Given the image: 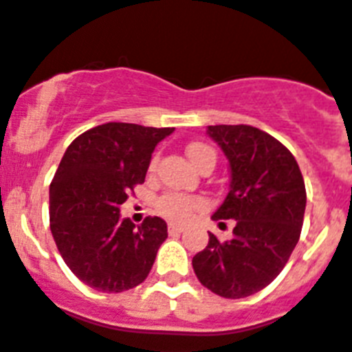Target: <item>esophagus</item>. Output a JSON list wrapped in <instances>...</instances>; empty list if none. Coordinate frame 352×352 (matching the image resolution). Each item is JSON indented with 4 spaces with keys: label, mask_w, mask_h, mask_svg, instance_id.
<instances>
[{
    "label": "esophagus",
    "mask_w": 352,
    "mask_h": 352,
    "mask_svg": "<svg viewBox=\"0 0 352 352\" xmlns=\"http://www.w3.org/2000/svg\"><path fill=\"white\" fill-rule=\"evenodd\" d=\"M182 232H183V226H179V225H174V223H170V225H169V234H170V235L182 234Z\"/></svg>",
    "instance_id": "1"
}]
</instances>
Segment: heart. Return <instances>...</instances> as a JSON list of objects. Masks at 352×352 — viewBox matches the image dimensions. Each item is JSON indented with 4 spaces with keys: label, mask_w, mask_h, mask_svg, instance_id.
<instances>
[{
    "label": "heart",
    "mask_w": 352,
    "mask_h": 352,
    "mask_svg": "<svg viewBox=\"0 0 352 352\" xmlns=\"http://www.w3.org/2000/svg\"><path fill=\"white\" fill-rule=\"evenodd\" d=\"M187 156L190 158V162L196 165L197 169H199L203 164H207V162H212V164L216 165V153H214V149L205 144H199V142H194V144L188 145ZM156 160L158 158L155 156L153 162H151V170L156 167ZM203 205H205V203H203L201 197L187 196V194L178 192H167L162 197H158V201H156V210H158L164 217H167L169 221L185 223L192 217L194 212L203 208Z\"/></svg>",
    "instance_id": "heart-1"
}]
</instances>
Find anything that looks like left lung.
<instances>
[{
    "mask_svg": "<svg viewBox=\"0 0 352 352\" xmlns=\"http://www.w3.org/2000/svg\"><path fill=\"white\" fill-rule=\"evenodd\" d=\"M230 164V190L212 219H234L230 241L208 232L194 255L199 283L225 298H245L268 286L300 237L306 187L295 156L257 127L208 126ZM225 225V223H219Z\"/></svg>",
    "mask_w": 352,
    "mask_h": 352,
    "instance_id": "1",
    "label": "left lung"
}]
</instances>
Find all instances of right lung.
Instances as JSON below:
<instances>
[{"label":"right lung","mask_w":352,"mask_h":352,"mask_svg":"<svg viewBox=\"0 0 352 352\" xmlns=\"http://www.w3.org/2000/svg\"><path fill=\"white\" fill-rule=\"evenodd\" d=\"M173 131L107 122L68 145L50 183V230L86 286L120 293L149 275L167 223L149 216L135 228L129 217H120V205L144 183L153 151Z\"/></svg>","instance_id":"right-lung-1"}]
</instances>
